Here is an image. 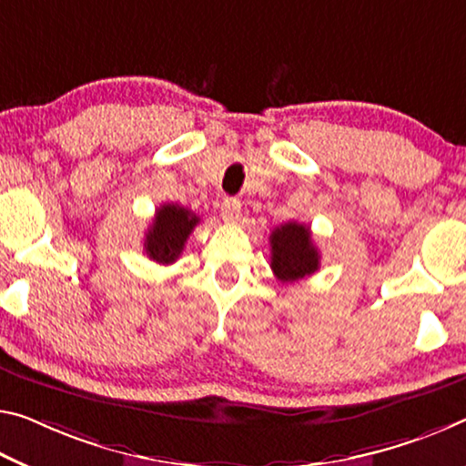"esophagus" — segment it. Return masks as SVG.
<instances>
[{
	"instance_id": "34e87169",
	"label": "esophagus",
	"mask_w": 466,
	"mask_h": 466,
	"mask_svg": "<svg viewBox=\"0 0 466 466\" xmlns=\"http://www.w3.org/2000/svg\"><path fill=\"white\" fill-rule=\"evenodd\" d=\"M240 201L236 197H226L221 201V218L226 221H236L240 218Z\"/></svg>"
}]
</instances>
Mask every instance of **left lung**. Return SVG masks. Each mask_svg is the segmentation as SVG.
<instances>
[{
	"label": "left lung",
	"mask_w": 466,
	"mask_h": 466,
	"mask_svg": "<svg viewBox=\"0 0 466 466\" xmlns=\"http://www.w3.org/2000/svg\"><path fill=\"white\" fill-rule=\"evenodd\" d=\"M269 242L271 269L279 282H299L319 269V250L313 245L309 226L288 221L271 232Z\"/></svg>",
	"instance_id": "obj_1"
}]
</instances>
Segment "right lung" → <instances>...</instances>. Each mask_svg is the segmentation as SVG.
<instances>
[{
    "instance_id": "obj_1",
    "label": "right lung",
    "mask_w": 466,
    "mask_h": 466,
    "mask_svg": "<svg viewBox=\"0 0 466 466\" xmlns=\"http://www.w3.org/2000/svg\"><path fill=\"white\" fill-rule=\"evenodd\" d=\"M198 216L180 205L167 203L155 211L153 224L145 234L147 257L161 265H169L178 259L184 242L198 224Z\"/></svg>"
}]
</instances>
